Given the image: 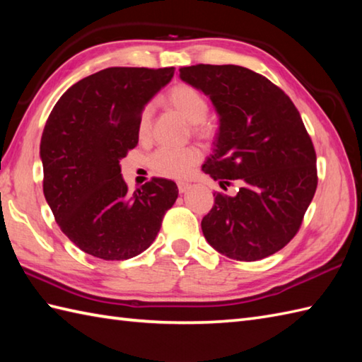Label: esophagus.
Wrapping results in <instances>:
<instances>
[{
	"label": "esophagus",
	"mask_w": 362,
	"mask_h": 362,
	"mask_svg": "<svg viewBox=\"0 0 362 362\" xmlns=\"http://www.w3.org/2000/svg\"><path fill=\"white\" fill-rule=\"evenodd\" d=\"M177 187H179V193H187V191L189 189V185H188V183H183V182H180L179 183V185H177Z\"/></svg>",
	"instance_id": "34e87169"
}]
</instances>
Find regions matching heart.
<instances>
[{"mask_svg":"<svg viewBox=\"0 0 362 362\" xmlns=\"http://www.w3.org/2000/svg\"><path fill=\"white\" fill-rule=\"evenodd\" d=\"M161 103L166 109L175 112L177 115L188 121L193 134L201 140L210 141L216 134L214 126L206 121L209 113V99L205 98L201 90L191 83L179 82L169 88L161 98ZM152 129V107L146 105L140 119H138V135L141 140H146L151 135ZM202 153L197 148H183V149H169L161 148L151 157L149 163L152 171L168 179L183 180L194 173L196 166L201 163Z\"/></svg>","mask_w":362,"mask_h":362,"instance_id":"heart-1","label":"heart"}]
</instances>
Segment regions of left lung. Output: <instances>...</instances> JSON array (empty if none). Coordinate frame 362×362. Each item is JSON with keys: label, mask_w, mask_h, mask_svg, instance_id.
Instances as JSON below:
<instances>
[{"label": "left lung", "mask_w": 362, "mask_h": 362, "mask_svg": "<svg viewBox=\"0 0 362 362\" xmlns=\"http://www.w3.org/2000/svg\"><path fill=\"white\" fill-rule=\"evenodd\" d=\"M180 79L209 96L219 115L214 152L202 169L240 180L235 197L214 193L202 232L222 255L263 259L298 232L317 188L316 151L294 103L274 83L238 65L180 68Z\"/></svg>", "instance_id": "left-lung-1"}]
</instances>
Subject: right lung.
<instances>
[{
  "mask_svg": "<svg viewBox=\"0 0 362 362\" xmlns=\"http://www.w3.org/2000/svg\"><path fill=\"white\" fill-rule=\"evenodd\" d=\"M174 66H112L76 82L46 121L40 157L43 194L60 230L91 257L121 261L156 240L179 189L152 177L134 194L119 160L138 144V119Z\"/></svg>",
  "mask_w": 362,
  "mask_h": 362,
  "instance_id": "add662e5",
  "label": "right lung"
}]
</instances>
